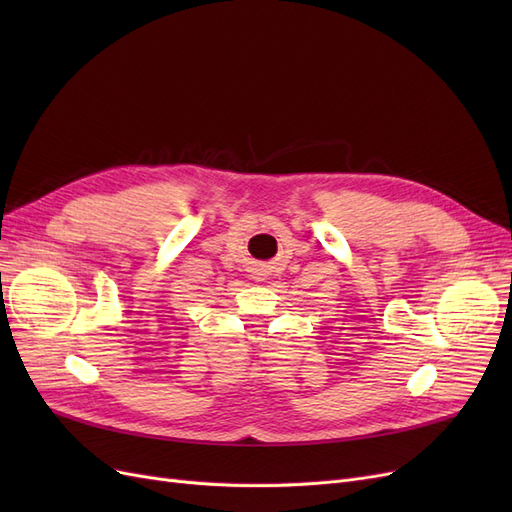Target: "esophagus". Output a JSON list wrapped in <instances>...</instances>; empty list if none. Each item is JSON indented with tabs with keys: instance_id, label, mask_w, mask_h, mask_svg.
<instances>
[{
	"instance_id": "34e87169",
	"label": "esophagus",
	"mask_w": 512,
	"mask_h": 512,
	"mask_svg": "<svg viewBox=\"0 0 512 512\" xmlns=\"http://www.w3.org/2000/svg\"><path fill=\"white\" fill-rule=\"evenodd\" d=\"M258 280H260V277H258Z\"/></svg>"
}]
</instances>
